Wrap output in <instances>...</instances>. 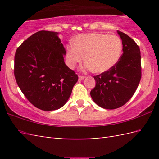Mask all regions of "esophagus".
I'll use <instances>...</instances> for the list:
<instances>
[{"instance_id": "esophagus-1", "label": "esophagus", "mask_w": 159, "mask_h": 159, "mask_svg": "<svg viewBox=\"0 0 159 159\" xmlns=\"http://www.w3.org/2000/svg\"><path fill=\"white\" fill-rule=\"evenodd\" d=\"M85 78V77L83 76H79V80H82L84 79Z\"/></svg>"}]
</instances>
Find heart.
<instances>
[{
	"label": "heart",
	"mask_w": 159,
	"mask_h": 159,
	"mask_svg": "<svg viewBox=\"0 0 159 159\" xmlns=\"http://www.w3.org/2000/svg\"><path fill=\"white\" fill-rule=\"evenodd\" d=\"M122 41L116 35L99 33L80 34L75 38L74 44L67 47V63L74 68L80 62L85 55V69L102 73L111 69L119 60Z\"/></svg>",
	"instance_id": "b5f03b06"
}]
</instances>
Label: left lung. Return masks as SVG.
Here are the masks:
<instances>
[{"label": "left lung", "instance_id": "8db88e82", "mask_svg": "<svg viewBox=\"0 0 159 159\" xmlns=\"http://www.w3.org/2000/svg\"><path fill=\"white\" fill-rule=\"evenodd\" d=\"M122 40L123 55L111 69L94 76L96 85L90 95L102 108H119L130 99L141 79V54L136 43L128 35L117 31Z\"/></svg>", "mask_w": 159, "mask_h": 159}]
</instances>
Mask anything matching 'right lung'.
Segmentation results:
<instances>
[{
    "label": "right lung",
    "instance_id": "add662e5",
    "mask_svg": "<svg viewBox=\"0 0 159 159\" xmlns=\"http://www.w3.org/2000/svg\"><path fill=\"white\" fill-rule=\"evenodd\" d=\"M65 55L58 33L48 31L35 33L16 50V81L26 99L38 109H60L71 95L79 78L64 63Z\"/></svg>",
    "mask_w": 159,
    "mask_h": 159
}]
</instances>
